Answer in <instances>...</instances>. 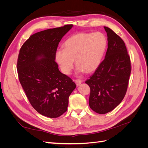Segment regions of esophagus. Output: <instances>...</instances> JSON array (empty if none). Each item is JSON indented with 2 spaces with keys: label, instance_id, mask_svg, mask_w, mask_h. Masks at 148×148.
<instances>
[{
  "label": "esophagus",
  "instance_id": "obj_1",
  "mask_svg": "<svg viewBox=\"0 0 148 148\" xmlns=\"http://www.w3.org/2000/svg\"><path fill=\"white\" fill-rule=\"evenodd\" d=\"M75 82L76 84H77V86H78L79 85H80V84H82V80L79 79H76V80H75Z\"/></svg>",
  "mask_w": 148,
  "mask_h": 148
}]
</instances>
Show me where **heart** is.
I'll use <instances>...</instances> for the list:
<instances>
[{
	"label": "heart",
	"mask_w": 148,
	"mask_h": 148,
	"mask_svg": "<svg viewBox=\"0 0 148 148\" xmlns=\"http://www.w3.org/2000/svg\"><path fill=\"white\" fill-rule=\"evenodd\" d=\"M64 49L55 53V59L60 70L69 75L73 69L74 60L79 72L91 73L99 66L107 46V39L101 32L80 33L67 39Z\"/></svg>",
	"instance_id": "heart-1"
}]
</instances>
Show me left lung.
I'll return each instance as SVG.
<instances>
[{
  "mask_svg": "<svg viewBox=\"0 0 148 148\" xmlns=\"http://www.w3.org/2000/svg\"><path fill=\"white\" fill-rule=\"evenodd\" d=\"M107 35L105 59L85 83L90 88L89 105L104 114L120 104L126 94L131 73L130 58L125 42L110 28L104 26Z\"/></svg>",
  "mask_w": 148,
  "mask_h": 148,
  "instance_id": "obj_1",
  "label": "left lung"
}]
</instances>
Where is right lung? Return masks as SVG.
Masks as SVG:
<instances>
[{"mask_svg": "<svg viewBox=\"0 0 148 148\" xmlns=\"http://www.w3.org/2000/svg\"><path fill=\"white\" fill-rule=\"evenodd\" d=\"M72 27L66 25L33 34L21 46L18 58V78L30 104L49 118L65 112L69 96L77 86L60 72L55 61L59 42Z\"/></svg>", "mask_w": 148, "mask_h": 148, "instance_id": "1", "label": "right lung"}]
</instances>
